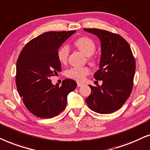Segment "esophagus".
I'll return each instance as SVG.
<instances>
[{"label":"esophagus","mask_w":150,"mask_h":150,"mask_svg":"<svg viewBox=\"0 0 150 150\" xmlns=\"http://www.w3.org/2000/svg\"><path fill=\"white\" fill-rule=\"evenodd\" d=\"M83 85V83H81V82H77V87H81V86Z\"/></svg>","instance_id":"1"}]
</instances>
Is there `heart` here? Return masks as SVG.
<instances>
[{
    "mask_svg": "<svg viewBox=\"0 0 150 150\" xmlns=\"http://www.w3.org/2000/svg\"><path fill=\"white\" fill-rule=\"evenodd\" d=\"M79 51H81L83 55L88 57V60L91 64H95L96 62L95 58L93 57V55L95 52L96 45L95 43L90 39L89 38L83 37L77 39L74 43ZM69 49L67 45H64L60 47L57 51V57L61 64H66L69 57ZM90 73V69L85 67H73L66 72V75L68 77L74 80L78 81H83L86 76Z\"/></svg>",
    "mask_w": 150,
    "mask_h": 150,
    "instance_id": "b5f03b06",
    "label": "heart"
}]
</instances>
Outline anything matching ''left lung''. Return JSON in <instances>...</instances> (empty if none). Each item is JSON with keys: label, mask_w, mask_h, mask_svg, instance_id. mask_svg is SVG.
<instances>
[{"label": "left lung", "mask_w": 150, "mask_h": 150, "mask_svg": "<svg viewBox=\"0 0 150 150\" xmlns=\"http://www.w3.org/2000/svg\"><path fill=\"white\" fill-rule=\"evenodd\" d=\"M83 30L97 35L101 41L99 69L94 77L103 81L101 86L89 85L91 93L86 102L95 112H114L130 95L136 69L134 57L128 43L121 35L102 29Z\"/></svg>", "instance_id": "obj_1"}]
</instances>
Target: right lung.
<instances>
[{
    "instance_id": "1",
    "label": "right lung",
    "mask_w": 150,
    "mask_h": 150,
    "mask_svg": "<svg viewBox=\"0 0 150 150\" xmlns=\"http://www.w3.org/2000/svg\"><path fill=\"white\" fill-rule=\"evenodd\" d=\"M76 31L46 32L29 41L16 63V83L25 106L40 118H52L67 107V96L77 87L76 81L64 79L61 86L50 77L62 71L57 51Z\"/></svg>"
}]
</instances>
